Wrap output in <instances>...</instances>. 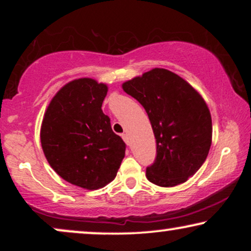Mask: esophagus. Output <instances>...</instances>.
<instances>
[{
  "mask_svg": "<svg viewBox=\"0 0 251 251\" xmlns=\"http://www.w3.org/2000/svg\"><path fill=\"white\" fill-rule=\"evenodd\" d=\"M122 138L124 139V142H125L128 145V135H127V133H123Z\"/></svg>",
  "mask_w": 251,
  "mask_h": 251,
  "instance_id": "obj_1",
  "label": "esophagus"
}]
</instances>
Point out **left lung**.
Wrapping results in <instances>:
<instances>
[{
    "label": "left lung",
    "instance_id": "1",
    "mask_svg": "<svg viewBox=\"0 0 251 251\" xmlns=\"http://www.w3.org/2000/svg\"><path fill=\"white\" fill-rule=\"evenodd\" d=\"M123 89L142 103L153 129L157 157L146 168L148 179L163 188L188 180L205 162L211 146V114L201 94L164 68L124 82Z\"/></svg>",
    "mask_w": 251,
    "mask_h": 251
}]
</instances>
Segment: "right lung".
Wrapping results in <instances>:
<instances>
[{
  "instance_id": "1",
  "label": "right lung",
  "mask_w": 251,
  "mask_h": 251,
  "mask_svg": "<svg viewBox=\"0 0 251 251\" xmlns=\"http://www.w3.org/2000/svg\"><path fill=\"white\" fill-rule=\"evenodd\" d=\"M107 86L81 77L66 83L43 117L41 145L50 165L73 185L97 190L116 178L126 145L102 112Z\"/></svg>"
}]
</instances>
